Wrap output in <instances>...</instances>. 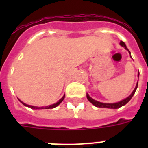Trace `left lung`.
Listing matches in <instances>:
<instances>
[{
    "mask_svg": "<svg viewBox=\"0 0 148 148\" xmlns=\"http://www.w3.org/2000/svg\"><path fill=\"white\" fill-rule=\"evenodd\" d=\"M120 45H121L122 47H124L125 49L127 50L129 53H130V54H131V52H130V51H129V50L127 49V47H126V45H125L124 42H123V41H121V42H120ZM138 77H139V73H138ZM138 83H137V85H136L135 88H134V90H133V92L131 93V95H130V96H128V97H127V98L124 99V100H122V101H119V102H117V103H101V102H99V101H95V100H94L93 98H91V97L89 96V95H88V94H87V98H88V100L90 101V103H92V104H94V105H95V107H97V108H110V109H117V108H121V107H122V106L125 105L127 103H128L129 101H130V100L131 99V97H133L134 95V93H135L136 90H137V88H138Z\"/></svg>",
    "mask_w": 148,
    "mask_h": 148,
    "instance_id": "8db88e82",
    "label": "left lung"
}]
</instances>
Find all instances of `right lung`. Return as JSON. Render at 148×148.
Returning <instances> with one entry per match:
<instances>
[{
	"label": "right lung",
	"instance_id": "add662e5",
	"mask_svg": "<svg viewBox=\"0 0 148 148\" xmlns=\"http://www.w3.org/2000/svg\"><path fill=\"white\" fill-rule=\"evenodd\" d=\"M64 97H65V95H64V96L62 97V98L60 99V100H59V101H58L57 103H53V104H51V105L47 106V107H35V106L28 105V104H26V103H24V102H22L21 101H20V100H19V101H21V103H23L24 106H26V107H28V108H31V109H51V108H56V107H58V106L59 105V104H60L61 102H62L63 100L64 99Z\"/></svg>",
	"mask_w": 148,
	"mask_h": 148
}]
</instances>
